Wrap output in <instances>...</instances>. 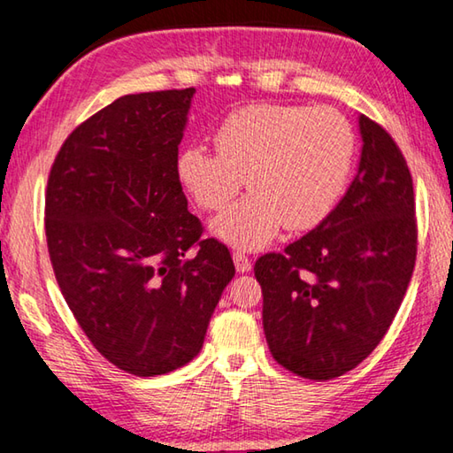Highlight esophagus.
I'll return each instance as SVG.
<instances>
[{"label":"esophagus","instance_id":"esophagus-1","mask_svg":"<svg viewBox=\"0 0 453 453\" xmlns=\"http://www.w3.org/2000/svg\"><path fill=\"white\" fill-rule=\"evenodd\" d=\"M234 264H235V270L240 273H245L251 270V259L245 254H242V251H235L234 254Z\"/></svg>","mask_w":453,"mask_h":453}]
</instances>
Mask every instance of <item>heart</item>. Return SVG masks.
<instances>
[{"instance_id": "heart-1", "label": "heart", "mask_w": 453, "mask_h": 453, "mask_svg": "<svg viewBox=\"0 0 453 453\" xmlns=\"http://www.w3.org/2000/svg\"><path fill=\"white\" fill-rule=\"evenodd\" d=\"M216 151L191 143L180 151L175 172L205 211L232 202L243 181L250 196L213 224L240 250H259L281 227L308 232L332 216L351 178L356 134L332 107L250 105L221 121Z\"/></svg>"}]
</instances>
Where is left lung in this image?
Returning a JSON list of instances; mask_svg holds the SVG:
<instances>
[{
	"label": "left lung",
	"instance_id": "8db88e82",
	"mask_svg": "<svg viewBox=\"0 0 453 453\" xmlns=\"http://www.w3.org/2000/svg\"><path fill=\"white\" fill-rule=\"evenodd\" d=\"M359 134L357 175L332 216L254 265L267 346L305 380L340 378L378 348L416 265L410 167L392 135L364 113Z\"/></svg>",
	"mask_w": 453,
	"mask_h": 453
}]
</instances>
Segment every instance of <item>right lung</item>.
Masks as SVG:
<instances>
[{"label": "right lung", "instance_id": "right-lung-1", "mask_svg": "<svg viewBox=\"0 0 453 453\" xmlns=\"http://www.w3.org/2000/svg\"><path fill=\"white\" fill-rule=\"evenodd\" d=\"M196 89L116 99L58 151L45 191L53 273L83 334L107 362L156 378L191 362L235 275L175 172Z\"/></svg>", "mask_w": 453, "mask_h": 453}]
</instances>
